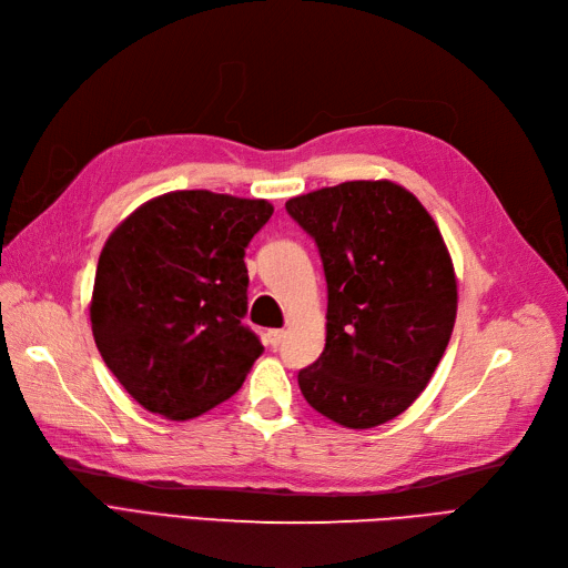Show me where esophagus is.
Returning a JSON list of instances; mask_svg holds the SVG:
<instances>
[{"label":"esophagus","instance_id":"1","mask_svg":"<svg viewBox=\"0 0 568 568\" xmlns=\"http://www.w3.org/2000/svg\"><path fill=\"white\" fill-rule=\"evenodd\" d=\"M283 339H285V331H268L266 333V342H268V346H273V349H278Z\"/></svg>","mask_w":568,"mask_h":568}]
</instances>
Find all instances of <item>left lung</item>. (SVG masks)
Here are the masks:
<instances>
[{
	"label": "left lung",
	"mask_w": 568,
	"mask_h": 568,
	"mask_svg": "<svg viewBox=\"0 0 568 568\" xmlns=\"http://www.w3.org/2000/svg\"><path fill=\"white\" fill-rule=\"evenodd\" d=\"M327 283L325 349L297 375L308 406L349 429L404 413L442 361L457 311L453 262L429 212L392 181L297 195Z\"/></svg>",
	"instance_id": "8db88e82"
}]
</instances>
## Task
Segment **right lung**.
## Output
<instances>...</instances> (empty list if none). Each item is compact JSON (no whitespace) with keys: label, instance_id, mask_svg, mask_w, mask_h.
Here are the masks:
<instances>
[{"label":"right lung","instance_id":"add662e5","mask_svg":"<svg viewBox=\"0 0 568 568\" xmlns=\"http://www.w3.org/2000/svg\"><path fill=\"white\" fill-rule=\"evenodd\" d=\"M273 214L266 200L164 193L108 237L91 297V333L122 387L170 419L231 398L264 352L243 323L245 250Z\"/></svg>","mask_w":568,"mask_h":568}]
</instances>
